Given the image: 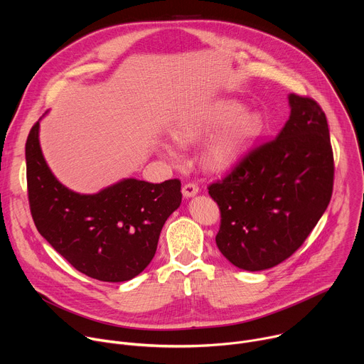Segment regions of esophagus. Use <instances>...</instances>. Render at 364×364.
I'll return each instance as SVG.
<instances>
[{
    "instance_id": "34e87169",
    "label": "esophagus",
    "mask_w": 364,
    "mask_h": 364,
    "mask_svg": "<svg viewBox=\"0 0 364 364\" xmlns=\"http://www.w3.org/2000/svg\"><path fill=\"white\" fill-rule=\"evenodd\" d=\"M183 196L186 197V198H190V197H194L197 193H198V187H197V184H194V183H188V184H184L183 186Z\"/></svg>"
}]
</instances>
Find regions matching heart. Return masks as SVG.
<instances>
[{
    "instance_id": "obj_1",
    "label": "heart",
    "mask_w": 364,
    "mask_h": 364,
    "mask_svg": "<svg viewBox=\"0 0 364 364\" xmlns=\"http://www.w3.org/2000/svg\"><path fill=\"white\" fill-rule=\"evenodd\" d=\"M262 129L261 115L245 112L242 103L233 99H220L177 121L171 128V135L181 144H191L213 133L203 148L201 161L212 171H225L242 157ZM160 149L166 155H174L168 142H161Z\"/></svg>"
}]
</instances>
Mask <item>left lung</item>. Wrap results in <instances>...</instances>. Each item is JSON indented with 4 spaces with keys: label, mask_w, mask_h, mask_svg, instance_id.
<instances>
[{
    "label": "left lung",
    "mask_w": 364,
    "mask_h": 364,
    "mask_svg": "<svg viewBox=\"0 0 364 364\" xmlns=\"http://www.w3.org/2000/svg\"><path fill=\"white\" fill-rule=\"evenodd\" d=\"M289 118L275 139L255 148L209 187L222 213L216 245L230 264L264 271L288 259L324 215L334 163L326 114L288 95Z\"/></svg>",
    "instance_id": "obj_1"
}]
</instances>
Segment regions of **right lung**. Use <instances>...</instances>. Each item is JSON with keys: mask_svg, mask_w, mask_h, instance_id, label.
<instances>
[{"mask_svg": "<svg viewBox=\"0 0 364 364\" xmlns=\"http://www.w3.org/2000/svg\"><path fill=\"white\" fill-rule=\"evenodd\" d=\"M41 118L26 144L28 200L37 230L90 278H135L152 261L166 220L181 204V183L122 178L93 194L76 193L56 178L44 160Z\"/></svg>", "mask_w": 364, "mask_h": 364, "instance_id": "obj_1", "label": "right lung"}]
</instances>
